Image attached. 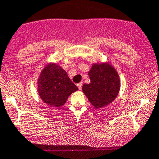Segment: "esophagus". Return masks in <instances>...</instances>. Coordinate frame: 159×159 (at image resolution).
<instances>
[{"label":"esophagus","instance_id":"obj_1","mask_svg":"<svg viewBox=\"0 0 159 159\" xmlns=\"http://www.w3.org/2000/svg\"><path fill=\"white\" fill-rule=\"evenodd\" d=\"M82 86H83V83H78V84H77V87L79 88L80 90H81Z\"/></svg>","mask_w":159,"mask_h":159}]
</instances>
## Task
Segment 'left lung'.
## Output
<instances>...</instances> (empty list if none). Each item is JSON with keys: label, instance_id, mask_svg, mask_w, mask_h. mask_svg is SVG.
Instances as JSON below:
<instances>
[{"label": "left lung", "instance_id": "8db88e82", "mask_svg": "<svg viewBox=\"0 0 159 159\" xmlns=\"http://www.w3.org/2000/svg\"><path fill=\"white\" fill-rule=\"evenodd\" d=\"M90 83H85L83 92L95 108L111 103L120 90V78L116 70L107 63L94 64L89 72Z\"/></svg>", "mask_w": 159, "mask_h": 159}]
</instances>
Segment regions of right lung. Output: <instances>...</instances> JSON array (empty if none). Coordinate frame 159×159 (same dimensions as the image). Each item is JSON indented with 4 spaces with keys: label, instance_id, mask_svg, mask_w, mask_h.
I'll use <instances>...</instances> for the list:
<instances>
[{
    "label": "right lung",
    "instance_id": "obj_1",
    "mask_svg": "<svg viewBox=\"0 0 159 159\" xmlns=\"http://www.w3.org/2000/svg\"><path fill=\"white\" fill-rule=\"evenodd\" d=\"M77 90L66 71L57 64H48L40 73L38 80L39 96L51 107L64 105L68 97Z\"/></svg>",
    "mask_w": 159,
    "mask_h": 159
}]
</instances>
